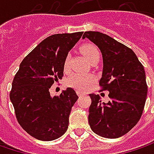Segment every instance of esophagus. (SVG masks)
Returning <instances> with one entry per match:
<instances>
[{
  "mask_svg": "<svg viewBox=\"0 0 154 154\" xmlns=\"http://www.w3.org/2000/svg\"><path fill=\"white\" fill-rule=\"evenodd\" d=\"M77 94H78V96H82V95H85V94H86V92H80V91H77Z\"/></svg>",
  "mask_w": 154,
  "mask_h": 154,
  "instance_id": "1",
  "label": "esophagus"
}]
</instances>
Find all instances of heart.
Masks as SVG:
<instances>
[{
    "mask_svg": "<svg viewBox=\"0 0 154 154\" xmlns=\"http://www.w3.org/2000/svg\"><path fill=\"white\" fill-rule=\"evenodd\" d=\"M80 51L83 56L90 62L92 58L99 55V51L96 46L91 44H86L80 47ZM68 65V57L66 58L64 67L67 68ZM94 81V76L92 74L74 73L67 79V85L78 90H85Z\"/></svg>",
    "mask_w": 154,
    "mask_h": 154,
    "instance_id": "heart-1",
    "label": "heart"
}]
</instances>
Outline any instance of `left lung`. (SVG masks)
<instances>
[{"label":"left lung","mask_w":154,"mask_h":154,"mask_svg":"<svg viewBox=\"0 0 154 154\" xmlns=\"http://www.w3.org/2000/svg\"><path fill=\"white\" fill-rule=\"evenodd\" d=\"M86 38L102 53L99 85L109 92L110 98L108 103H102L98 94H89V125L102 137H121L136 125L144 109L147 94L144 67L131 49L108 35L86 32L82 38Z\"/></svg>","instance_id":"1"}]
</instances>
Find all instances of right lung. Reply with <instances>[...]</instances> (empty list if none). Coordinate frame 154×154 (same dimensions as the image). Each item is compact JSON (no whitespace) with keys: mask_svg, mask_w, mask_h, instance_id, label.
<instances>
[{"mask_svg":"<svg viewBox=\"0 0 154 154\" xmlns=\"http://www.w3.org/2000/svg\"><path fill=\"white\" fill-rule=\"evenodd\" d=\"M83 32L55 34L43 40L20 65L10 92L16 118L30 135L50 141L67 131L69 115L78 96L68 87L52 97L50 88L62 79L68 54Z\"/></svg>","mask_w":154,"mask_h":154,"instance_id":"add662e5","label":"right lung"}]
</instances>
